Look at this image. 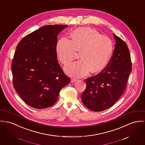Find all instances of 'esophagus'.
I'll return each mask as SVG.
<instances>
[{"label":"esophagus","mask_w":145,"mask_h":145,"mask_svg":"<svg viewBox=\"0 0 145 145\" xmlns=\"http://www.w3.org/2000/svg\"><path fill=\"white\" fill-rule=\"evenodd\" d=\"M76 81V79H74V78H72L71 79V83H74Z\"/></svg>","instance_id":"obj_1"}]
</instances>
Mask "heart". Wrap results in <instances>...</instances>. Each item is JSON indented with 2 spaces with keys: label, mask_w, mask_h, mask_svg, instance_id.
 I'll return each mask as SVG.
<instances>
[{
  "label": "heart",
  "mask_w": 145,
  "mask_h": 145,
  "mask_svg": "<svg viewBox=\"0 0 145 145\" xmlns=\"http://www.w3.org/2000/svg\"><path fill=\"white\" fill-rule=\"evenodd\" d=\"M71 37L72 40L61 38L56 46L57 57L64 65L74 59L77 51L80 52L81 59L65 67L68 74L81 77L90 71L97 73L105 68L114 49L113 42L109 37L88 27L75 29Z\"/></svg>",
  "instance_id": "1"
}]
</instances>
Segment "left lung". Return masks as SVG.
Masks as SVG:
<instances>
[{
    "label": "left lung",
    "instance_id": "1",
    "mask_svg": "<svg viewBox=\"0 0 145 145\" xmlns=\"http://www.w3.org/2000/svg\"><path fill=\"white\" fill-rule=\"evenodd\" d=\"M113 36L116 44L109 62L97 75L86 79V89L81 97L84 105L94 112L110 108L120 98L132 70L127 46L119 37Z\"/></svg>",
    "mask_w": 145,
    "mask_h": 145
}]
</instances>
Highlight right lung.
Returning a JSON list of instances; mask_svg holds the SVG:
<instances>
[{"label":"right lung","mask_w":145,"mask_h":145,"mask_svg":"<svg viewBox=\"0 0 145 145\" xmlns=\"http://www.w3.org/2000/svg\"><path fill=\"white\" fill-rule=\"evenodd\" d=\"M67 25H46L23 37L16 46L11 69L14 89L29 106H52L70 83L57 59V36Z\"/></svg>","instance_id":"add662e5"}]
</instances>
